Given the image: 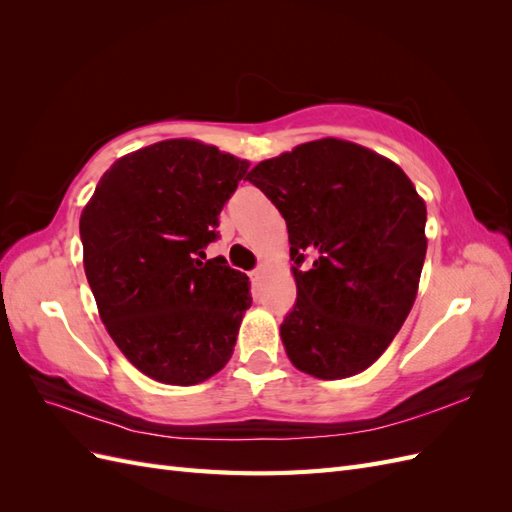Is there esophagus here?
Instances as JSON below:
<instances>
[{
  "instance_id": "1",
  "label": "esophagus",
  "mask_w": 512,
  "mask_h": 512,
  "mask_svg": "<svg viewBox=\"0 0 512 512\" xmlns=\"http://www.w3.org/2000/svg\"><path fill=\"white\" fill-rule=\"evenodd\" d=\"M260 273H262L260 269H256V271H252V273H250V277H252V282H258V280H260Z\"/></svg>"
}]
</instances>
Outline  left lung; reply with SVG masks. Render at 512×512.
<instances>
[{"label":"left lung","mask_w":512,"mask_h":512,"mask_svg":"<svg viewBox=\"0 0 512 512\" xmlns=\"http://www.w3.org/2000/svg\"><path fill=\"white\" fill-rule=\"evenodd\" d=\"M247 181L282 213L297 301L280 333L320 380L359 374L389 348L421 280L427 209L404 170L322 138L254 166Z\"/></svg>","instance_id":"obj_1"}]
</instances>
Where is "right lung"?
<instances>
[{
  "instance_id": "1",
  "label": "right lung",
  "mask_w": 512,
  "mask_h": 512,
  "mask_svg": "<svg viewBox=\"0 0 512 512\" xmlns=\"http://www.w3.org/2000/svg\"><path fill=\"white\" fill-rule=\"evenodd\" d=\"M247 164L198 141H162L106 170L81 215L87 282L108 335L145 376L198 384L228 363L247 275L205 260Z\"/></svg>"
}]
</instances>
